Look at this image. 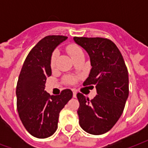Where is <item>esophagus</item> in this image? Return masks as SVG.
I'll return each instance as SVG.
<instances>
[{
    "label": "esophagus",
    "mask_w": 148,
    "mask_h": 148,
    "mask_svg": "<svg viewBox=\"0 0 148 148\" xmlns=\"http://www.w3.org/2000/svg\"><path fill=\"white\" fill-rule=\"evenodd\" d=\"M77 96V91L75 90H73V97H76Z\"/></svg>",
    "instance_id": "obj_1"
}]
</instances>
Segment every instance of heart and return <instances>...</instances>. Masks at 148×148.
<instances>
[{"label":"heart","instance_id":"1","mask_svg":"<svg viewBox=\"0 0 148 148\" xmlns=\"http://www.w3.org/2000/svg\"><path fill=\"white\" fill-rule=\"evenodd\" d=\"M67 51L74 60L78 58L79 56H81V54H83L84 53L83 51H82V49H81V47H79L78 45H74V44H71V45H68L67 47ZM58 56V51H53V53H52V55H51V61H50L51 67H52V68H53V67H55ZM77 77L71 76V75H68V76H66L64 77L65 82L67 84H74L77 81Z\"/></svg>","mask_w":148,"mask_h":148}]
</instances>
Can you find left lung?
<instances>
[{
    "label": "left lung",
    "instance_id": "obj_1",
    "mask_svg": "<svg viewBox=\"0 0 148 148\" xmlns=\"http://www.w3.org/2000/svg\"><path fill=\"white\" fill-rule=\"evenodd\" d=\"M74 40L88 52L92 67L83 85H95L97 93L92 100L77 93L79 124L87 133L103 134L124 111L129 95L128 71L121 53L109 39L74 37Z\"/></svg>",
    "mask_w": 148,
    "mask_h": 148
}]
</instances>
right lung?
I'll use <instances>...</instances> for the list:
<instances>
[{
    "instance_id": "add662e5",
    "label": "right lung",
    "mask_w": 148,
    "mask_h": 148,
    "mask_svg": "<svg viewBox=\"0 0 148 148\" xmlns=\"http://www.w3.org/2000/svg\"><path fill=\"white\" fill-rule=\"evenodd\" d=\"M67 38L49 35L41 39L29 52L20 73L16 88L17 109L24 127L35 138L53 134L60 110L73 96L70 89L56 96L45 90L47 77L51 75L52 52Z\"/></svg>"
}]
</instances>
